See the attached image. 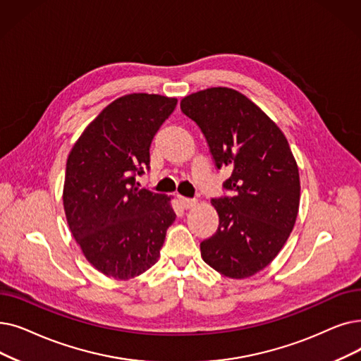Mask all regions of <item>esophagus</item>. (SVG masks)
<instances>
[{
	"instance_id": "34e87169",
	"label": "esophagus",
	"mask_w": 361,
	"mask_h": 361,
	"mask_svg": "<svg viewBox=\"0 0 361 361\" xmlns=\"http://www.w3.org/2000/svg\"><path fill=\"white\" fill-rule=\"evenodd\" d=\"M178 199H180V203H181L184 209H190L197 203L196 199H189V197H183V196H180Z\"/></svg>"
}]
</instances>
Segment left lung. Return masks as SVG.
Here are the masks:
<instances>
[{
  "instance_id": "1",
  "label": "left lung",
  "mask_w": 361,
  "mask_h": 361,
  "mask_svg": "<svg viewBox=\"0 0 361 361\" xmlns=\"http://www.w3.org/2000/svg\"><path fill=\"white\" fill-rule=\"evenodd\" d=\"M197 123L215 166L231 168L223 184L230 196L215 197L219 216L200 255L231 279L254 276L276 258L295 226L300 208V172L285 134L242 92L214 87L181 100Z\"/></svg>"
}]
</instances>
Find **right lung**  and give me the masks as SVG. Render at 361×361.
<instances>
[{"instance_id":"1","label":"right lung","mask_w":361,"mask_h":361,"mask_svg":"<svg viewBox=\"0 0 361 361\" xmlns=\"http://www.w3.org/2000/svg\"><path fill=\"white\" fill-rule=\"evenodd\" d=\"M177 99L134 92L112 102L84 130L66 162L63 207L69 228L94 269L128 280L161 255L176 221L171 199L140 189L150 145Z\"/></svg>"}]
</instances>
